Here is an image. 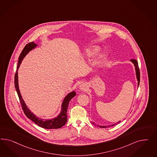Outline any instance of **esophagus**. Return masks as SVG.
Masks as SVG:
<instances>
[{
    "mask_svg": "<svg viewBox=\"0 0 157 157\" xmlns=\"http://www.w3.org/2000/svg\"><path fill=\"white\" fill-rule=\"evenodd\" d=\"M87 86L86 83H82V84H81V85L79 86L80 90L85 91L87 90Z\"/></svg>",
    "mask_w": 157,
    "mask_h": 157,
    "instance_id": "1",
    "label": "esophagus"
}]
</instances>
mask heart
<instances>
[{"mask_svg":"<svg viewBox=\"0 0 157 157\" xmlns=\"http://www.w3.org/2000/svg\"><path fill=\"white\" fill-rule=\"evenodd\" d=\"M100 51V47L98 46H91L90 47L86 48L83 51L82 53V56L86 59H90L91 57H93L95 55H97L98 52ZM106 57L105 54H101L93 62V66L94 67L98 64H100L102 62Z\"/></svg>","mask_w":157,"mask_h":157,"instance_id":"1","label":"heart"}]
</instances>
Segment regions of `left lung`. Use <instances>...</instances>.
Segmentation results:
<instances>
[{"instance_id":"obj_1","label":"left lung","mask_w":157,"mask_h":157,"mask_svg":"<svg viewBox=\"0 0 157 157\" xmlns=\"http://www.w3.org/2000/svg\"><path fill=\"white\" fill-rule=\"evenodd\" d=\"M130 61L133 63V65L135 66V71H136V79H137V81H138V86H139V82H140V71H139V66H138V61L136 60H135V59H131V60H130ZM119 122L117 123H119ZM117 123H115L114 124L110 125H108V126H104V125L103 126L98 125V126L100 128H108V127H110L113 126V125H116Z\"/></svg>"}]
</instances>
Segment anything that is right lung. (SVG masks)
I'll return each instance as SVG.
<instances>
[{
  "label": "right lung",
  "instance_id": "obj_1",
  "mask_svg": "<svg viewBox=\"0 0 157 157\" xmlns=\"http://www.w3.org/2000/svg\"><path fill=\"white\" fill-rule=\"evenodd\" d=\"M37 45L34 42H31L28 44L22 51L19 57V60L18 62V66H17V70L15 75V87L16 91L17 92V94L19 97V101L21 102V104L22 106V109L24 110V113L27 116L28 119H30L34 123L36 124L39 127H41L45 129H58L61 128L63 125H64L66 124L67 121V109L68 106L69 105V102L71 101L73 97H74L76 95L75 91H73L71 93H68L64 99L63 100L61 106V111L60 113L59 114L57 117L51 119H40L38 117H37L35 114H33L28 108L26 105L24 101L22 95L21 94L20 91L19 89V86H18V70L19 66L21 65V63H22V60L24 57L30 51L37 47Z\"/></svg>",
  "mask_w": 157,
  "mask_h": 157
}]
</instances>
